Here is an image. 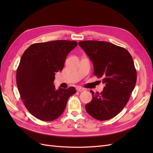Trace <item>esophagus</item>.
<instances>
[{
  "instance_id": "1",
  "label": "esophagus",
  "mask_w": 153,
  "mask_h": 153,
  "mask_svg": "<svg viewBox=\"0 0 153 153\" xmlns=\"http://www.w3.org/2000/svg\"><path fill=\"white\" fill-rule=\"evenodd\" d=\"M76 90H77V91H78V92H82V91H84V88H82V87H78L76 88Z\"/></svg>"
}]
</instances>
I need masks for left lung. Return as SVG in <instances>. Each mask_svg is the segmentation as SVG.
Returning <instances> with one entry per match:
<instances>
[{
	"label": "left lung",
	"mask_w": 153,
	"mask_h": 153,
	"mask_svg": "<svg viewBox=\"0 0 153 153\" xmlns=\"http://www.w3.org/2000/svg\"><path fill=\"white\" fill-rule=\"evenodd\" d=\"M78 45L94 66V75L105 84L101 93L91 91L92 99L85 109L99 121L114 117L127 104L135 87L137 71L131 55L125 48L109 42L83 41Z\"/></svg>",
	"instance_id": "1"
}]
</instances>
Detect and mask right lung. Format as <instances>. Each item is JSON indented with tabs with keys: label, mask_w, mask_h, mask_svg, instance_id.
I'll use <instances>...</instances> for the list:
<instances>
[{
	"label": "right lung",
	"mask_w": 153,
	"mask_h": 153,
	"mask_svg": "<svg viewBox=\"0 0 153 153\" xmlns=\"http://www.w3.org/2000/svg\"><path fill=\"white\" fill-rule=\"evenodd\" d=\"M77 46L75 41L56 40L31 45L22 55L16 72L21 99L29 112L43 121L57 119L65 109L75 87L55 89V73L64 68L67 55Z\"/></svg>",
	"instance_id": "obj_1"
}]
</instances>
